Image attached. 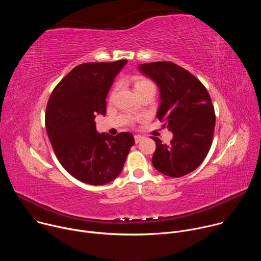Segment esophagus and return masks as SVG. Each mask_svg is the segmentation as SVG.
I'll use <instances>...</instances> for the list:
<instances>
[{
	"label": "esophagus",
	"mask_w": 261,
	"mask_h": 261,
	"mask_svg": "<svg viewBox=\"0 0 261 261\" xmlns=\"http://www.w3.org/2000/svg\"><path fill=\"white\" fill-rule=\"evenodd\" d=\"M141 139H142V136H141V135H134V140H135L136 143H138Z\"/></svg>",
	"instance_id": "esophagus-1"
}]
</instances>
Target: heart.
<instances>
[{
  "label": "heart",
  "instance_id": "heart-1",
  "mask_svg": "<svg viewBox=\"0 0 261 261\" xmlns=\"http://www.w3.org/2000/svg\"><path fill=\"white\" fill-rule=\"evenodd\" d=\"M132 81H133V87L136 93H140L147 90H155L154 83L146 77L136 76V77H133Z\"/></svg>",
  "mask_w": 261,
  "mask_h": 261
}]
</instances>
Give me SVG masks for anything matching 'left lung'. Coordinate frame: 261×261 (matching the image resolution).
I'll return each instance as SVG.
<instances>
[{
    "label": "left lung",
    "instance_id": "8db88e82",
    "mask_svg": "<svg viewBox=\"0 0 261 261\" xmlns=\"http://www.w3.org/2000/svg\"><path fill=\"white\" fill-rule=\"evenodd\" d=\"M139 70L158 85L157 118L173 133L168 145L152 137L156 142L152 163L171 177L188 174L202 163L213 142L216 116L210 94L192 73L174 63L141 64Z\"/></svg>",
    "mask_w": 261,
    "mask_h": 261
}]
</instances>
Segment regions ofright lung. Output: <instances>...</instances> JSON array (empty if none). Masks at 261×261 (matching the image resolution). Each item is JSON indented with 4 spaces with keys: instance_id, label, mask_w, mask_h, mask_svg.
<instances>
[{
    "instance_id": "add662e5",
    "label": "right lung",
    "mask_w": 261,
    "mask_h": 261,
    "mask_svg": "<svg viewBox=\"0 0 261 261\" xmlns=\"http://www.w3.org/2000/svg\"><path fill=\"white\" fill-rule=\"evenodd\" d=\"M127 60L84 63L54 89L46 106V132L62 166L79 180L100 186L122 171L133 135L99 134L96 115L106 114V97Z\"/></svg>"
}]
</instances>
